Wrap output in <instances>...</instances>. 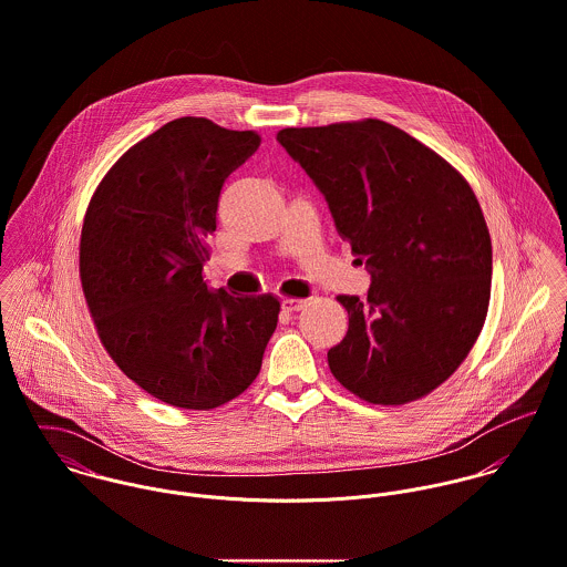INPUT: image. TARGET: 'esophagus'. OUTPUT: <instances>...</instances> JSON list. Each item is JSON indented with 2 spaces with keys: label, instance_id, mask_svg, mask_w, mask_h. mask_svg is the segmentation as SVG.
<instances>
[{
  "label": "esophagus",
  "instance_id": "1",
  "mask_svg": "<svg viewBox=\"0 0 567 567\" xmlns=\"http://www.w3.org/2000/svg\"><path fill=\"white\" fill-rule=\"evenodd\" d=\"M305 307H307V300H302V298H285L282 300L285 311H302Z\"/></svg>",
  "mask_w": 567,
  "mask_h": 567
}]
</instances>
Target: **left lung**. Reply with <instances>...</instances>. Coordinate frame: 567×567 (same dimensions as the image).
<instances>
[{
	"mask_svg": "<svg viewBox=\"0 0 567 567\" xmlns=\"http://www.w3.org/2000/svg\"><path fill=\"white\" fill-rule=\"evenodd\" d=\"M278 142L372 278L365 302L338 298L348 333L329 350L333 377L374 405L430 394L464 361L488 311L491 236L468 182L374 117L282 128Z\"/></svg>",
	"mask_w": 567,
	"mask_h": 567,
	"instance_id": "obj_1",
	"label": "left lung"
}]
</instances>
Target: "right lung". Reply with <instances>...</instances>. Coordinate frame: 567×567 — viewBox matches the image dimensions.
I'll list each match as a JSON object with an SVG mask.
<instances>
[{
  "mask_svg": "<svg viewBox=\"0 0 567 567\" xmlns=\"http://www.w3.org/2000/svg\"><path fill=\"white\" fill-rule=\"evenodd\" d=\"M254 131L177 117L131 146L99 184L81 231V285L115 365L151 396L215 410L260 372L280 302L208 289L206 238Z\"/></svg>",
  "mask_w": 567,
  "mask_h": 567,
  "instance_id": "1",
  "label": "right lung"
}]
</instances>
